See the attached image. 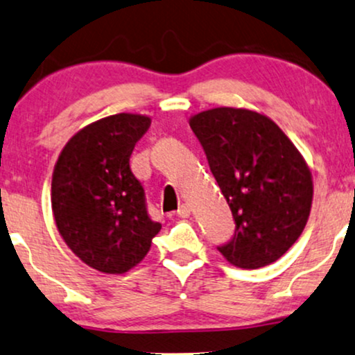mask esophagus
<instances>
[{"label": "esophagus", "mask_w": 355, "mask_h": 355, "mask_svg": "<svg viewBox=\"0 0 355 355\" xmlns=\"http://www.w3.org/2000/svg\"><path fill=\"white\" fill-rule=\"evenodd\" d=\"M189 214H191L189 204H181V206H179V209H178L179 218H189Z\"/></svg>", "instance_id": "obj_1"}]
</instances>
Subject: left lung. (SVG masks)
I'll use <instances>...</instances> for the list:
<instances>
[{
	"instance_id": "left-lung-1",
	"label": "left lung",
	"mask_w": 355,
	"mask_h": 355,
	"mask_svg": "<svg viewBox=\"0 0 355 355\" xmlns=\"http://www.w3.org/2000/svg\"><path fill=\"white\" fill-rule=\"evenodd\" d=\"M211 173L231 207L234 237L219 252L236 268L259 269L293 248L311 214L312 174L268 116L214 107L189 119Z\"/></svg>"
}]
</instances>
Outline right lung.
<instances>
[{
    "label": "right lung",
    "mask_w": 355,
    "mask_h": 355,
    "mask_svg": "<svg viewBox=\"0 0 355 355\" xmlns=\"http://www.w3.org/2000/svg\"><path fill=\"white\" fill-rule=\"evenodd\" d=\"M149 126L151 118L131 112L94 121L71 137L54 166L51 207L58 231L99 272H128L161 231L129 168L132 149Z\"/></svg>",
    "instance_id": "add662e5"
}]
</instances>
